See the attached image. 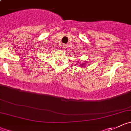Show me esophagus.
Instances as JSON below:
<instances>
[{"mask_svg":"<svg viewBox=\"0 0 131 131\" xmlns=\"http://www.w3.org/2000/svg\"><path fill=\"white\" fill-rule=\"evenodd\" d=\"M62 47H63V48L64 49V50H65V49L67 48V46L66 45H64V44H63V45H62Z\"/></svg>","mask_w":131,"mask_h":131,"instance_id":"esophagus-1","label":"esophagus"}]
</instances>
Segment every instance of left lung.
Returning a JSON list of instances; mask_svg holds the SVG:
<instances>
[{"mask_svg":"<svg viewBox=\"0 0 131 131\" xmlns=\"http://www.w3.org/2000/svg\"><path fill=\"white\" fill-rule=\"evenodd\" d=\"M83 64H81V66H83Z\"/></svg>","mask_w":131,"mask_h":131,"instance_id":"left-lung-1","label":"left lung"}]
</instances>
